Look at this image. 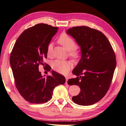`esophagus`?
Returning a JSON list of instances; mask_svg holds the SVG:
<instances>
[{
    "instance_id": "obj_1",
    "label": "esophagus",
    "mask_w": 126,
    "mask_h": 126,
    "mask_svg": "<svg viewBox=\"0 0 126 126\" xmlns=\"http://www.w3.org/2000/svg\"><path fill=\"white\" fill-rule=\"evenodd\" d=\"M68 78L67 77H66V83H65V84H67V80H68Z\"/></svg>"
}]
</instances>
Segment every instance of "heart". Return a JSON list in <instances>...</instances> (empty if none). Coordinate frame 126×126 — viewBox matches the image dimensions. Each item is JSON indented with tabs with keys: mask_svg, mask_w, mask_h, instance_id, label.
I'll use <instances>...</instances> for the list:
<instances>
[{
	"mask_svg": "<svg viewBox=\"0 0 126 126\" xmlns=\"http://www.w3.org/2000/svg\"><path fill=\"white\" fill-rule=\"evenodd\" d=\"M58 43L68 51V55L74 59H77L79 56V51L76 47L74 40L66 34H61L58 39ZM53 46L51 43L48 44L47 48V55L48 57L52 55ZM71 67L70 61L67 60H56L52 63V67L54 70L61 74H65Z\"/></svg>",
	"mask_w": 126,
	"mask_h": 126,
	"instance_id": "obj_1",
	"label": "heart"
}]
</instances>
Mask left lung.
Masks as SVG:
<instances>
[{
	"instance_id": "obj_1",
	"label": "left lung",
	"mask_w": 126,
	"mask_h": 126,
	"mask_svg": "<svg viewBox=\"0 0 126 126\" xmlns=\"http://www.w3.org/2000/svg\"><path fill=\"white\" fill-rule=\"evenodd\" d=\"M80 46L81 58L72 71L77 77L67 83L80 87L72 101L80 106H90L103 97L110 86L116 65V56L107 37L100 31L86 26L67 30Z\"/></svg>"
}]
</instances>
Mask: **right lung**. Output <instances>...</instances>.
<instances>
[{
    "instance_id": "1",
    "label": "right lung",
    "mask_w": 126,
    "mask_h": 126,
    "mask_svg": "<svg viewBox=\"0 0 126 126\" xmlns=\"http://www.w3.org/2000/svg\"><path fill=\"white\" fill-rule=\"evenodd\" d=\"M58 29L44 23L28 28L17 38L11 51L10 62L16 88L31 103L47 102L52 98L54 89L65 83V77L55 71L45 77L38 70L39 65L45 64V70H50L44 60L47 57V46Z\"/></svg>"
}]
</instances>
